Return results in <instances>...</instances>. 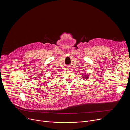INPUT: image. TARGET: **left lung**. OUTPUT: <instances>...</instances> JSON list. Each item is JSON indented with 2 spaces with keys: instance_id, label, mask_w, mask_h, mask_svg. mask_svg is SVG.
Listing matches in <instances>:
<instances>
[{
  "instance_id": "1",
  "label": "left lung",
  "mask_w": 130,
  "mask_h": 130,
  "mask_svg": "<svg viewBox=\"0 0 130 130\" xmlns=\"http://www.w3.org/2000/svg\"><path fill=\"white\" fill-rule=\"evenodd\" d=\"M83 78H86V79H88V76L87 75H87H86V76H85Z\"/></svg>"
}]
</instances>
